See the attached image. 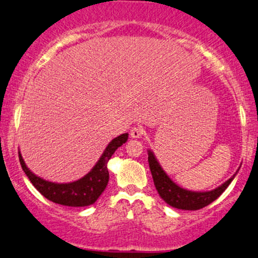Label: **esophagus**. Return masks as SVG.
<instances>
[{
    "mask_svg": "<svg viewBox=\"0 0 258 258\" xmlns=\"http://www.w3.org/2000/svg\"><path fill=\"white\" fill-rule=\"evenodd\" d=\"M143 135H144V130L142 128V127H132L131 128V132H130V136H131V138H135V139H139L142 138Z\"/></svg>",
    "mask_w": 258,
    "mask_h": 258,
    "instance_id": "esophagus-1",
    "label": "esophagus"
}]
</instances>
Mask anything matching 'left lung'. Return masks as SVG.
Returning a JSON list of instances; mask_svg holds the SVG:
<instances>
[{"label": "left lung", "mask_w": 258, "mask_h": 258, "mask_svg": "<svg viewBox=\"0 0 258 258\" xmlns=\"http://www.w3.org/2000/svg\"><path fill=\"white\" fill-rule=\"evenodd\" d=\"M149 165L150 170H151L153 183L157 189L159 197L164 200L169 206L178 208V210H184V211H197L200 208H204L208 206L211 202H213L216 199H218L223 194V191L229 187V184L232 182L234 176L238 172L236 171L232 177L229 178L226 182H224L223 184L217 187L216 189L210 191H193V190H187V189L181 188L180 185H177L174 181L171 180L169 176L165 174V171L163 170V168L159 164L157 158H156L155 153L151 150H149Z\"/></svg>", "instance_id": "8db88e82"}]
</instances>
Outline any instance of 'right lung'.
Segmentation results:
<instances>
[{
    "label": "right lung",
    "mask_w": 258,
    "mask_h": 258,
    "mask_svg": "<svg viewBox=\"0 0 258 258\" xmlns=\"http://www.w3.org/2000/svg\"><path fill=\"white\" fill-rule=\"evenodd\" d=\"M128 139V133H123L107 145L96 164L93 169L84 175L80 180L69 182V183H56L44 180L33 174L26 165L22 158L21 152L19 151V159L22 170L27 175L32 184L37 188V190L48 200L54 204L63 205L69 207H84L93 205L101 194L103 193L109 181V172L107 169V163L115 152V150L125 144Z\"/></svg>",
    "instance_id": "add662e5"
}]
</instances>
